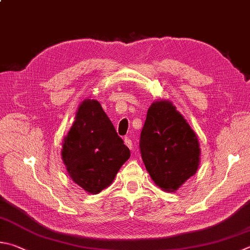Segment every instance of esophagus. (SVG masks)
I'll return each mask as SVG.
<instances>
[{
	"label": "esophagus",
	"mask_w": 250,
	"mask_h": 250,
	"mask_svg": "<svg viewBox=\"0 0 250 250\" xmlns=\"http://www.w3.org/2000/svg\"><path fill=\"white\" fill-rule=\"evenodd\" d=\"M125 144L126 146H128L130 149H132V148H133L132 141H131V139H130V138H128V137H125Z\"/></svg>",
	"instance_id": "1"
}]
</instances>
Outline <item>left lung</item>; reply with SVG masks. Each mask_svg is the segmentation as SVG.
I'll return each instance as SVG.
<instances>
[{
  "label": "left lung",
  "mask_w": 250,
  "mask_h": 250,
  "mask_svg": "<svg viewBox=\"0 0 250 250\" xmlns=\"http://www.w3.org/2000/svg\"><path fill=\"white\" fill-rule=\"evenodd\" d=\"M141 156L154 183L174 192L196 174L200 164L197 134L171 102L149 106L140 138Z\"/></svg>",
  "instance_id": "left-lung-1"
}]
</instances>
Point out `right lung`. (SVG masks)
Listing matches in <instances>:
<instances>
[{"mask_svg": "<svg viewBox=\"0 0 250 250\" xmlns=\"http://www.w3.org/2000/svg\"><path fill=\"white\" fill-rule=\"evenodd\" d=\"M67 174L86 192L97 194L112 184L130 149L96 99H85L62 142Z\"/></svg>", "mask_w": 250, "mask_h": 250, "instance_id": "obj_1", "label": "right lung"}]
</instances>
